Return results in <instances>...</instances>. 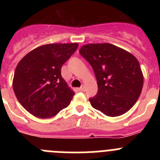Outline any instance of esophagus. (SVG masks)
Returning a JSON list of instances; mask_svg holds the SVG:
<instances>
[{
    "label": "esophagus",
    "mask_w": 160,
    "mask_h": 160,
    "mask_svg": "<svg viewBox=\"0 0 160 160\" xmlns=\"http://www.w3.org/2000/svg\"><path fill=\"white\" fill-rule=\"evenodd\" d=\"M80 90H81V91H84V90H85V86H84V85H82V86L80 88Z\"/></svg>",
    "instance_id": "esophagus-1"
}]
</instances>
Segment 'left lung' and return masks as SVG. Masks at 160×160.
<instances>
[{
    "label": "left lung",
    "mask_w": 160,
    "mask_h": 160,
    "mask_svg": "<svg viewBox=\"0 0 160 160\" xmlns=\"http://www.w3.org/2000/svg\"><path fill=\"white\" fill-rule=\"evenodd\" d=\"M80 54L94 72L98 90L89 98L93 108L110 117L129 111L141 94L143 74L138 59L110 43L83 46Z\"/></svg>",
    "instance_id": "8db88e82"
}]
</instances>
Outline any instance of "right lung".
I'll return each mask as SVG.
<instances>
[{"instance_id":"right-lung-1","label":"right lung","mask_w":160,"mask_h":160,"mask_svg":"<svg viewBox=\"0 0 160 160\" xmlns=\"http://www.w3.org/2000/svg\"><path fill=\"white\" fill-rule=\"evenodd\" d=\"M77 47V43L43 45L18 62L13 89L22 107L32 115L52 118L70 104L75 93L61 76V68Z\"/></svg>"}]
</instances>
